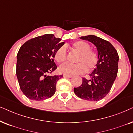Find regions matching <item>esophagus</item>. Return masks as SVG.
<instances>
[{
    "mask_svg": "<svg viewBox=\"0 0 133 133\" xmlns=\"http://www.w3.org/2000/svg\"><path fill=\"white\" fill-rule=\"evenodd\" d=\"M64 77H67V78H71L72 75H63Z\"/></svg>",
    "mask_w": 133,
    "mask_h": 133,
    "instance_id": "esophagus-1",
    "label": "esophagus"
}]
</instances>
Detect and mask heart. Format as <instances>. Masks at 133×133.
I'll list each match as a JSON object with an SVG mask.
<instances>
[{"instance_id":"heart-1","label":"heart","mask_w":133,"mask_h":133,"mask_svg":"<svg viewBox=\"0 0 133 133\" xmlns=\"http://www.w3.org/2000/svg\"><path fill=\"white\" fill-rule=\"evenodd\" d=\"M72 48L79 53L76 59L77 64L65 63L59 68V71L64 75H73L85 73L87 69L93 70L98 62L97 53L90 50L89 43L83 41H77L72 44ZM54 57L58 63H63L67 60V50L64 46H60L55 51Z\"/></svg>"}]
</instances>
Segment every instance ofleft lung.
Here are the masks:
<instances>
[{
	"mask_svg": "<svg viewBox=\"0 0 133 133\" xmlns=\"http://www.w3.org/2000/svg\"><path fill=\"white\" fill-rule=\"evenodd\" d=\"M81 39L88 40L96 46L98 62L90 80L82 79L80 87L74 88L76 96L83 99L98 101L110 91L118 72L119 56L117 50L109 42L93 35L82 36Z\"/></svg>",
	"mask_w": 133,
	"mask_h": 133,
	"instance_id": "1",
	"label": "left lung"
}]
</instances>
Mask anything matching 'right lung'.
I'll return each instance as SVG.
<instances>
[{"mask_svg":"<svg viewBox=\"0 0 133 133\" xmlns=\"http://www.w3.org/2000/svg\"><path fill=\"white\" fill-rule=\"evenodd\" d=\"M61 40L53 34H45L20 47L16 74L20 89L29 99L45 100L55 93L57 82L63 75L48 74L57 69L53 58L56 50L64 44Z\"/></svg>","mask_w":133,"mask_h":133,"instance_id":"add662e5","label":"right lung"}]
</instances>
